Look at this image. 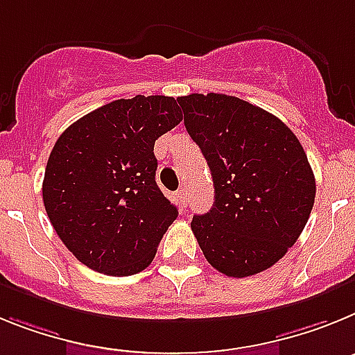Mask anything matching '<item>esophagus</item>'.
<instances>
[{
    "mask_svg": "<svg viewBox=\"0 0 355 355\" xmlns=\"http://www.w3.org/2000/svg\"><path fill=\"white\" fill-rule=\"evenodd\" d=\"M178 200H180L182 207H187V203H189V198H187V189H186V187H182V189L178 191Z\"/></svg>",
    "mask_w": 355,
    "mask_h": 355,
    "instance_id": "34e87169",
    "label": "esophagus"
}]
</instances>
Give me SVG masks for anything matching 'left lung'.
Segmentation results:
<instances>
[{"label":"left lung","instance_id":"left-lung-1","mask_svg":"<svg viewBox=\"0 0 355 355\" xmlns=\"http://www.w3.org/2000/svg\"><path fill=\"white\" fill-rule=\"evenodd\" d=\"M184 125L214 182V203L191 229L211 266L243 279L268 270L297 243L316 182L306 152L284 123L227 94L177 98Z\"/></svg>","mask_w":355,"mask_h":355}]
</instances>
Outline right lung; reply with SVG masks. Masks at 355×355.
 I'll return each instance as SVG.
<instances>
[{
  "instance_id": "1",
  "label": "right lung",
  "mask_w": 355,
  "mask_h": 355,
  "mask_svg": "<svg viewBox=\"0 0 355 355\" xmlns=\"http://www.w3.org/2000/svg\"><path fill=\"white\" fill-rule=\"evenodd\" d=\"M182 121L177 100H116L85 114L55 143L42 200L80 263L126 277L150 266L178 211L155 182V141Z\"/></svg>"
}]
</instances>
